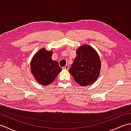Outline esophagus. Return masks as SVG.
Listing matches in <instances>:
<instances>
[{
  "label": "esophagus",
  "instance_id": "1",
  "mask_svg": "<svg viewBox=\"0 0 131 131\" xmlns=\"http://www.w3.org/2000/svg\"><path fill=\"white\" fill-rule=\"evenodd\" d=\"M63 69H65V70H69V65H66L65 67H63Z\"/></svg>",
  "mask_w": 131,
  "mask_h": 131
}]
</instances>
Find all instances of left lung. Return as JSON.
Instances as JSON below:
<instances>
[{
  "instance_id": "left-lung-1",
  "label": "left lung",
  "mask_w": 131,
  "mask_h": 131,
  "mask_svg": "<svg viewBox=\"0 0 131 131\" xmlns=\"http://www.w3.org/2000/svg\"><path fill=\"white\" fill-rule=\"evenodd\" d=\"M77 54L69 73L80 85L85 87L92 84L100 74L101 61L99 56L92 47L87 44L79 47Z\"/></svg>"
}]
</instances>
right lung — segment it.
Instances as JSON below:
<instances>
[{"label":"right lung","instance_id":"obj_1","mask_svg":"<svg viewBox=\"0 0 131 131\" xmlns=\"http://www.w3.org/2000/svg\"><path fill=\"white\" fill-rule=\"evenodd\" d=\"M52 55L51 51L43 48L35 54L31 60V73L41 85L51 84L62 70L57 61L52 60Z\"/></svg>","mask_w":131,"mask_h":131}]
</instances>
